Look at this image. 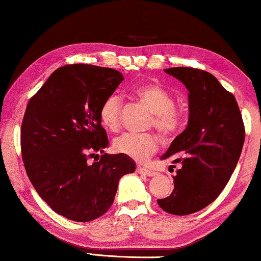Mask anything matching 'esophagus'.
<instances>
[{
    "mask_svg": "<svg viewBox=\"0 0 261 261\" xmlns=\"http://www.w3.org/2000/svg\"><path fill=\"white\" fill-rule=\"evenodd\" d=\"M137 172L140 173V174H145V176H148V177H153V176H155V174H156L155 171H153V170L148 169V167H145V166H138L137 167Z\"/></svg>",
    "mask_w": 261,
    "mask_h": 261,
    "instance_id": "obj_1",
    "label": "esophagus"
}]
</instances>
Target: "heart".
<instances>
[{"label": "heart", "mask_w": 261, "mask_h": 261, "mask_svg": "<svg viewBox=\"0 0 261 261\" xmlns=\"http://www.w3.org/2000/svg\"><path fill=\"white\" fill-rule=\"evenodd\" d=\"M135 95L153 113V123L165 137L172 135L180 123V115L173 108V98L165 89L155 83H142L135 88ZM122 102L117 95H112L99 109L102 126L110 132H117L121 126ZM158 137L153 133H124L114 141V149L134 160H144L156 151Z\"/></svg>", "instance_id": "b5f03b06"}]
</instances>
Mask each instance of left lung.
<instances>
[{"label":"left lung","instance_id":"8db88e82","mask_svg":"<svg viewBox=\"0 0 261 261\" xmlns=\"http://www.w3.org/2000/svg\"><path fill=\"white\" fill-rule=\"evenodd\" d=\"M164 71L188 89L189 120L162 156L181 167L173 176L172 194L158 204L183 216L205 208L226 187L240 158L245 128L237 99L212 73L192 67Z\"/></svg>","mask_w":261,"mask_h":261}]
</instances>
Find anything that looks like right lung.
Returning <instances> with one entry per match:
<instances>
[{
  "instance_id": "right-lung-1",
  "label": "right lung",
  "mask_w": 261,
  "mask_h": 261,
  "mask_svg": "<svg viewBox=\"0 0 261 261\" xmlns=\"http://www.w3.org/2000/svg\"><path fill=\"white\" fill-rule=\"evenodd\" d=\"M122 81V73L109 67H59L24 113L21 152L27 176L52 210L76 222L102 216L113 204L119 180L137 166L120 153L89 163L108 147L99 109Z\"/></svg>"
}]
</instances>
